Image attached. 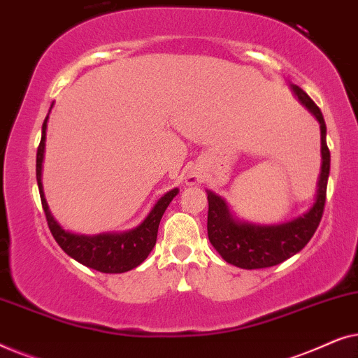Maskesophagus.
Segmentation results:
<instances>
[{"mask_svg":"<svg viewBox=\"0 0 358 358\" xmlns=\"http://www.w3.org/2000/svg\"><path fill=\"white\" fill-rule=\"evenodd\" d=\"M187 182L189 184H197V182H200V178L197 174H190L187 178Z\"/></svg>","mask_w":358,"mask_h":358,"instance_id":"obj_1","label":"esophagus"}]
</instances>
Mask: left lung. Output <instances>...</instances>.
Instances as JSON below:
<instances>
[{
  "label": "left lung",
  "mask_w": 358,
  "mask_h": 358,
  "mask_svg": "<svg viewBox=\"0 0 358 358\" xmlns=\"http://www.w3.org/2000/svg\"><path fill=\"white\" fill-rule=\"evenodd\" d=\"M303 104L310 109L321 124V155L322 166L320 184H317L316 202L310 212L293 222L277 227H256V224L238 223L229 215L222 197L208 192V239L224 261L241 268H264L277 266L288 257L295 256L306 246L308 241L320 227L326 203L327 178L331 168V151L326 143V124L321 109L315 101L301 90L292 86Z\"/></svg>",
  "instance_id": "obj_1"
}]
</instances>
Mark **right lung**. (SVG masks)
<instances>
[{"label": "right lung", "instance_id": "add662e5", "mask_svg": "<svg viewBox=\"0 0 358 358\" xmlns=\"http://www.w3.org/2000/svg\"><path fill=\"white\" fill-rule=\"evenodd\" d=\"M45 129L47 119L43 120L42 125V138L37 148V163H36V174L38 192H41L42 208L45 212V220L50 229L52 236L55 238L63 251L68 256L76 259L83 266L94 268V271L104 273H122L131 271L136 266L148 257L151 249L155 248L156 238H158V227L163 213L168 208L176 195L178 189L169 190L164 194L151 210L145 222L136 227L135 229L120 234H97V236H81V234L68 233L60 228L53 217L48 212L47 202L43 199L41 173H42V159H43V146H45Z\"/></svg>", "mask_w": 358, "mask_h": 358}]
</instances>
